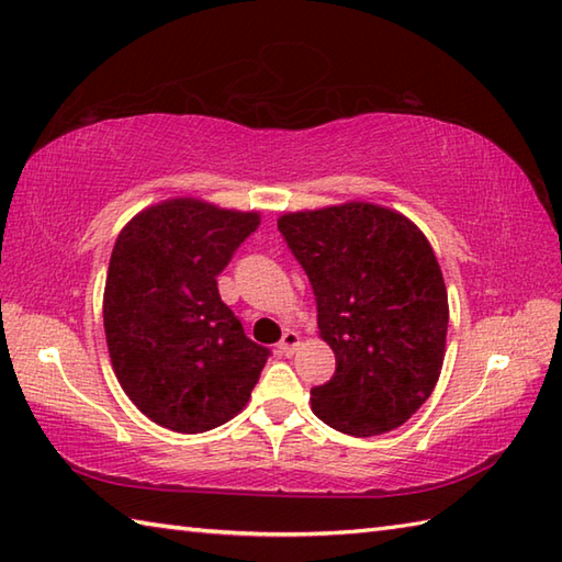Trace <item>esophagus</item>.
<instances>
[{"mask_svg": "<svg viewBox=\"0 0 562 562\" xmlns=\"http://www.w3.org/2000/svg\"><path fill=\"white\" fill-rule=\"evenodd\" d=\"M296 348H300V333L296 330H284V336H282V340L278 342V350L282 352V355H294L296 352Z\"/></svg>", "mask_w": 562, "mask_h": 562, "instance_id": "1", "label": "esophagus"}]
</instances>
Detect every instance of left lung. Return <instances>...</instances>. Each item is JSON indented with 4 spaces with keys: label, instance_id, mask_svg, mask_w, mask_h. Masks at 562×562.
<instances>
[{
    "label": "left lung",
    "instance_id": "obj_1",
    "mask_svg": "<svg viewBox=\"0 0 562 562\" xmlns=\"http://www.w3.org/2000/svg\"><path fill=\"white\" fill-rule=\"evenodd\" d=\"M278 229L308 274L336 374L312 411L338 432L384 435L435 391L449 302L427 236L374 202L284 212Z\"/></svg>",
    "mask_w": 562,
    "mask_h": 562
}]
</instances>
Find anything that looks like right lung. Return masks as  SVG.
<instances>
[{"label":"right lung","mask_w":562,"mask_h":562,"mask_svg":"<svg viewBox=\"0 0 562 562\" xmlns=\"http://www.w3.org/2000/svg\"><path fill=\"white\" fill-rule=\"evenodd\" d=\"M260 212L171 198L130 220L113 246L103 328L113 372L151 423L207 432L244 411L268 362L222 302L217 274Z\"/></svg>","instance_id":"1"}]
</instances>
